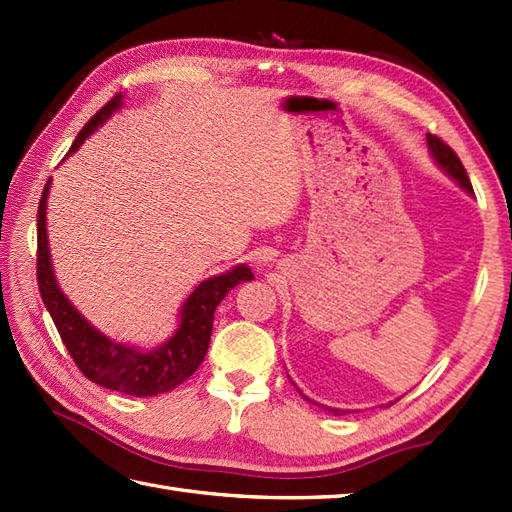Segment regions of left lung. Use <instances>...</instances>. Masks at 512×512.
Instances as JSON below:
<instances>
[{
    "label": "left lung",
    "mask_w": 512,
    "mask_h": 512,
    "mask_svg": "<svg viewBox=\"0 0 512 512\" xmlns=\"http://www.w3.org/2000/svg\"><path fill=\"white\" fill-rule=\"evenodd\" d=\"M427 147H429L431 158L436 160V165H438L444 173H447V176H449L451 180L458 182L466 193L475 195V193H473V187H471V180H469V176H466V171H464V167H462L460 158L455 156V151H453L447 143H442V140H440L438 136H431V134H427ZM299 394H301V391H299ZM301 396H303V394H301ZM303 398H306V400L310 402V405H317V407H321L323 411L332 413V416H341V413H345L343 409H334V407L319 405V402L310 400L308 396H303ZM391 405H394V402H391Z\"/></svg>",
    "instance_id": "1"
}]
</instances>
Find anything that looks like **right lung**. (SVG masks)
Instances as JSON below:
<instances>
[{
	"mask_svg": "<svg viewBox=\"0 0 512 512\" xmlns=\"http://www.w3.org/2000/svg\"><path fill=\"white\" fill-rule=\"evenodd\" d=\"M123 101V94H116L112 101H107L76 136L68 156H72L96 129L110 121V116L123 107ZM50 184L52 180L43 187L37 213V281L41 299L57 325L65 350L92 383L105 389L129 396H158L178 387L204 361L211 343L215 308L228 295V290H233L242 281L255 279L250 268L246 264H237L222 275L200 281L182 303L178 328L158 347L143 350L138 345L118 343L74 308V303L59 288L57 277H54L46 220Z\"/></svg>",
	"mask_w": 512,
	"mask_h": 512,
	"instance_id": "right-lung-1",
	"label": "right lung"
}]
</instances>
